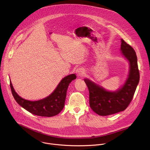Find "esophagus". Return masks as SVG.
Instances as JSON below:
<instances>
[{"label": "esophagus", "mask_w": 150, "mask_h": 150, "mask_svg": "<svg viewBox=\"0 0 150 150\" xmlns=\"http://www.w3.org/2000/svg\"><path fill=\"white\" fill-rule=\"evenodd\" d=\"M76 74L78 75V76H83L85 74V70L83 68H79L76 69Z\"/></svg>", "instance_id": "obj_1"}]
</instances>
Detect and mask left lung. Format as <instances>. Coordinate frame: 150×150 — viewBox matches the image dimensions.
Returning a JSON list of instances; mask_svg holds the SVG:
<instances>
[{
	"label": "left lung",
	"mask_w": 150,
	"mask_h": 150,
	"mask_svg": "<svg viewBox=\"0 0 150 150\" xmlns=\"http://www.w3.org/2000/svg\"><path fill=\"white\" fill-rule=\"evenodd\" d=\"M120 50L129 65L126 79L122 87L116 91H109L88 78L84 79L89 90L90 108L100 116H108L125 110L131 103L139 81L135 50L123 39Z\"/></svg>",
	"instance_id": "obj_1"
}]
</instances>
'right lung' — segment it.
<instances>
[{
	"label": "right lung",
	"mask_w": 150,
	"mask_h": 150,
	"mask_svg": "<svg viewBox=\"0 0 150 150\" xmlns=\"http://www.w3.org/2000/svg\"><path fill=\"white\" fill-rule=\"evenodd\" d=\"M76 78L75 74L64 77L49 96L37 101H30L20 97L14 90L11 79L10 86L15 101L24 109L37 116L52 117L59 114L63 109L69 85Z\"/></svg>",
	"instance_id": "obj_1"
}]
</instances>
